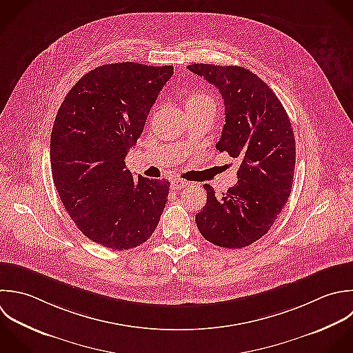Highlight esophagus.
<instances>
[{"label":"esophagus","instance_id":"1","mask_svg":"<svg viewBox=\"0 0 353 353\" xmlns=\"http://www.w3.org/2000/svg\"><path fill=\"white\" fill-rule=\"evenodd\" d=\"M170 185H172L173 190H181V188H184V187L188 185V181L181 180V179H173V180L170 181Z\"/></svg>","mask_w":353,"mask_h":353}]
</instances>
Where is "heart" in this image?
Here are the masks:
<instances>
[{"instance_id":"1","label":"heart","mask_w":353,"mask_h":353,"mask_svg":"<svg viewBox=\"0 0 353 353\" xmlns=\"http://www.w3.org/2000/svg\"><path fill=\"white\" fill-rule=\"evenodd\" d=\"M187 107H210L216 110V100L212 94L205 92H195L191 93L185 100Z\"/></svg>"}]
</instances>
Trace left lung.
I'll return each instance as SVG.
<instances>
[{
    "label": "left lung",
    "instance_id": "left-lung-1",
    "mask_svg": "<svg viewBox=\"0 0 353 353\" xmlns=\"http://www.w3.org/2000/svg\"><path fill=\"white\" fill-rule=\"evenodd\" d=\"M194 74L214 85L224 99L225 125L219 151L241 159L238 183L221 198L205 184L208 201L195 221L216 246L241 249L264 236L293 187L296 139L286 110L254 72L239 65L195 63Z\"/></svg>",
    "mask_w": 353,
    "mask_h": 353
}]
</instances>
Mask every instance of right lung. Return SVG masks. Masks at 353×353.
<instances>
[{"label": "right lung", "instance_id": "add662e5", "mask_svg": "<svg viewBox=\"0 0 353 353\" xmlns=\"http://www.w3.org/2000/svg\"><path fill=\"white\" fill-rule=\"evenodd\" d=\"M172 75L173 65H99L70 89L56 114L54 187L78 230L108 249L128 250L150 239L168 202L170 183L134 179L125 158Z\"/></svg>", "mask_w": 353, "mask_h": 353}]
</instances>
